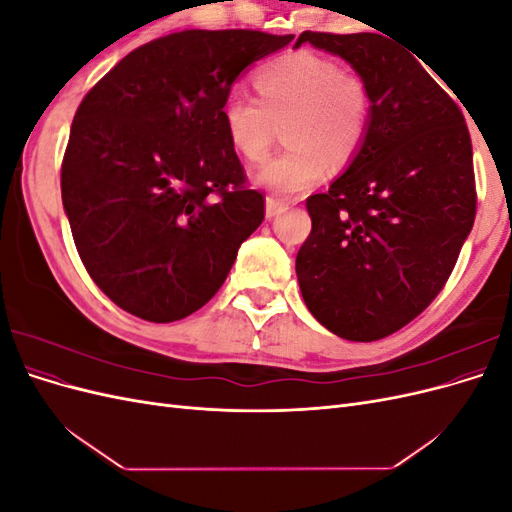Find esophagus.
Segmentation results:
<instances>
[{"label": "esophagus", "mask_w": 512, "mask_h": 512, "mask_svg": "<svg viewBox=\"0 0 512 512\" xmlns=\"http://www.w3.org/2000/svg\"><path fill=\"white\" fill-rule=\"evenodd\" d=\"M286 209H288V203H284V200H280V198H273V196H269V198H267V203H265V215H267L269 220H271V218H275V215L284 213Z\"/></svg>", "instance_id": "34e87169"}]
</instances>
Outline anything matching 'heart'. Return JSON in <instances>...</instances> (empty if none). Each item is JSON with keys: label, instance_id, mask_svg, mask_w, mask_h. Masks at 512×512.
Wrapping results in <instances>:
<instances>
[{"label": "heart", "instance_id": "1", "mask_svg": "<svg viewBox=\"0 0 512 512\" xmlns=\"http://www.w3.org/2000/svg\"><path fill=\"white\" fill-rule=\"evenodd\" d=\"M258 98L230 94L222 104L228 143L247 162L269 156L275 128L288 145L252 175L280 196L312 190L329 173V160L350 164L365 143L371 94L361 74L309 51L288 53L254 76Z\"/></svg>", "mask_w": 512, "mask_h": 512}]
</instances>
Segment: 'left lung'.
I'll return each instance as SVG.
<instances>
[{
    "label": "left lung",
    "mask_w": 512,
    "mask_h": 512,
    "mask_svg": "<svg viewBox=\"0 0 512 512\" xmlns=\"http://www.w3.org/2000/svg\"><path fill=\"white\" fill-rule=\"evenodd\" d=\"M371 94L365 143L329 192L307 198L297 277L312 316L350 342L406 327L438 297L476 215L472 141L459 106L414 53L380 34L303 32Z\"/></svg>",
    "instance_id": "obj_1"
}]
</instances>
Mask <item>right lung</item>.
Masks as SVG:
<instances>
[{
  "instance_id": "1",
  "label": "right lung",
  "mask_w": 512,
  "mask_h": 512,
  "mask_svg": "<svg viewBox=\"0 0 512 512\" xmlns=\"http://www.w3.org/2000/svg\"><path fill=\"white\" fill-rule=\"evenodd\" d=\"M292 38L170 34L123 57L83 98L61 200L91 280L128 314H194L265 220V196L245 185L220 113L239 74Z\"/></svg>"
}]
</instances>
